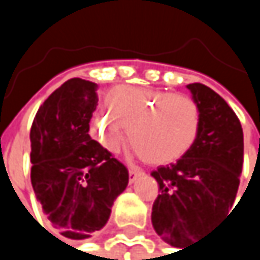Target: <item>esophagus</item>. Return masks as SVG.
<instances>
[{
  "label": "esophagus",
  "instance_id": "34e87169",
  "mask_svg": "<svg viewBox=\"0 0 260 260\" xmlns=\"http://www.w3.org/2000/svg\"><path fill=\"white\" fill-rule=\"evenodd\" d=\"M140 175H141V172H138V170H129V182L131 183L135 181V179H137Z\"/></svg>",
  "mask_w": 260,
  "mask_h": 260
}]
</instances>
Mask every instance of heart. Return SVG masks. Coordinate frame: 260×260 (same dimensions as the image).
<instances>
[{
  "mask_svg": "<svg viewBox=\"0 0 260 260\" xmlns=\"http://www.w3.org/2000/svg\"><path fill=\"white\" fill-rule=\"evenodd\" d=\"M107 114L90 122L91 138L116 155L128 141L153 166L175 162L196 144L202 129V108L188 94L119 85L105 96Z\"/></svg>",
  "mask_w": 260,
  "mask_h": 260,
  "instance_id": "obj_1",
  "label": "heart"
}]
</instances>
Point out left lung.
<instances>
[{"label":"left lung","instance_id":"1","mask_svg":"<svg viewBox=\"0 0 260 260\" xmlns=\"http://www.w3.org/2000/svg\"><path fill=\"white\" fill-rule=\"evenodd\" d=\"M186 87L202 108L199 138L175 164L150 173L159 186L153 229L182 250L231 211L244 161L242 126L234 110L205 84Z\"/></svg>","mask_w":260,"mask_h":260}]
</instances>
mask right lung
I'll return each mask as SVG.
<instances>
[{
	"mask_svg": "<svg viewBox=\"0 0 260 260\" xmlns=\"http://www.w3.org/2000/svg\"><path fill=\"white\" fill-rule=\"evenodd\" d=\"M98 84L72 78L39 108L31 131V185L51 224L71 239L101 231L129 181L123 162L90 135Z\"/></svg>",
	"mask_w": 260,
	"mask_h": 260,
	"instance_id": "1",
	"label": "right lung"
}]
</instances>
